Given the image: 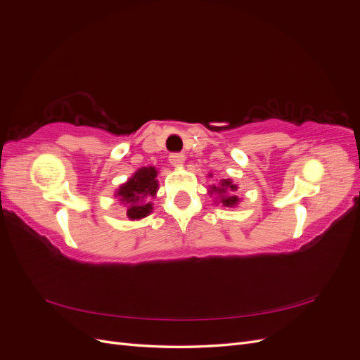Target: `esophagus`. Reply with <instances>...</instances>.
Listing matches in <instances>:
<instances>
[{"label": "esophagus", "instance_id": "1", "mask_svg": "<svg viewBox=\"0 0 360 360\" xmlns=\"http://www.w3.org/2000/svg\"><path fill=\"white\" fill-rule=\"evenodd\" d=\"M169 163H171L172 167H176V168L181 167L183 163H184V155L183 153H172L169 156Z\"/></svg>", "mask_w": 360, "mask_h": 360}]
</instances>
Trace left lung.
I'll use <instances>...</instances> for the list:
<instances>
[{
	"label": "left lung",
	"instance_id": "left-lung-1",
	"mask_svg": "<svg viewBox=\"0 0 360 360\" xmlns=\"http://www.w3.org/2000/svg\"><path fill=\"white\" fill-rule=\"evenodd\" d=\"M236 191H237V184H234L233 180L222 179L217 186H214L213 184L209 192H210V195H213V193L219 195L221 202L224 207H236L238 204V201H240L236 195Z\"/></svg>",
	"mask_w": 360,
	"mask_h": 360
}]
</instances>
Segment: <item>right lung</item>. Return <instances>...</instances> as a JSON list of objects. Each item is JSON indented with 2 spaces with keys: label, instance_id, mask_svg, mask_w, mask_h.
<instances>
[{
  "label": "right lung",
  "instance_id": "obj_1",
  "mask_svg": "<svg viewBox=\"0 0 360 360\" xmlns=\"http://www.w3.org/2000/svg\"><path fill=\"white\" fill-rule=\"evenodd\" d=\"M156 177L158 169L155 167H144L118 188L115 197L127 207L126 214L130 221L143 219L153 210L151 198L156 197L159 188Z\"/></svg>",
  "mask_w": 360,
  "mask_h": 360
}]
</instances>
